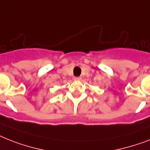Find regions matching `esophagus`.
<instances>
[{
	"instance_id": "esophagus-1",
	"label": "esophagus",
	"mask_w": 150,
	"mask_h": 150,
	"mask_svg": "<svg viewBox=\"0 0 150 150\" xmlns=\"http://www.w3.org/2000/svg\"><path fill=\"white\" fill-rule=\"evenodd\" d=\"M81 80V77H80V76H74V80H75V81H78V80Z\"/></svg>"
}]
</instances>
